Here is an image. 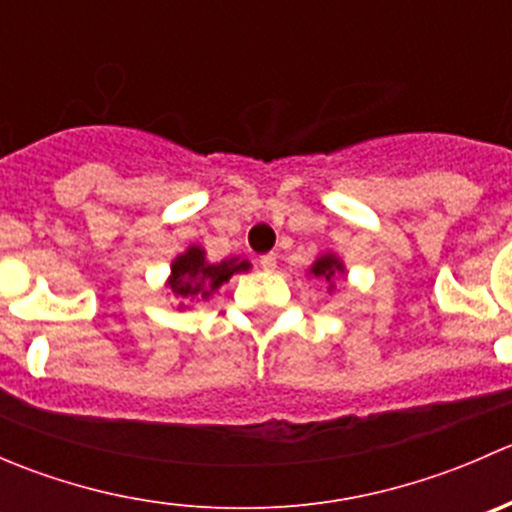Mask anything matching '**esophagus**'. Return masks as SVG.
Instances as JSON below:
<instances>
[{
    "label": "esophagus",
    "mask_w": 512,
    "mask_h": 512,
    "mask_svg": "<svg viewBox=\"0 0 512 512\" xmlns=\"http://www.w3.org/2000/svg\"><path fill=\"white\" fill-rule=\"evenodd\" d=\"M260 267L265 272L275 270V267H277V255H275V252H267V255H262L260 257Z\"/></svg>",
    "instance_id": "34e87169"
}]
</instances>
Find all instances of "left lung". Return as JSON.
Wrapping results in <instances>:
<instances>
[{
    "mask_svg": "<svg viewBox=\"0 0 512 512\" xmlns=\"http://www.w3.org/2000/svg\"><path fill=\"white\" fill-rule=\"evenodd\" d=\"M309 275L317 277V280H324L329 282V289L334 287V277L337 275H347V270H344V262L339 260L337 255H332V252H327V255L317 257L314 260V265L309 267Z\"/></svg>",
    "mask_w": 512,
    "mask_h": 512,
    "instance_id": "obj_1",
    "label": "left lung"
}]
</instances>
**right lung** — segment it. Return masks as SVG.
<instances>
[{
    "label": "right lung",
    "instance_id": "1",
    "mask_svg": "<svg viewBox=\"0 0 512 512\" xmlns=\"http://www.w3.org/2000/svg\"><path fill=\"white\" fill-rule=\"evenodd\" d=\"M247 270H250L247 260L232 257L223 262H208L203 247L190 245L170 265L168 289L180 299H210V294L223 287L232 275Z\"/></svg>",
    "mask_w": 512,
    "mask_h": 512
}]
</instances>
